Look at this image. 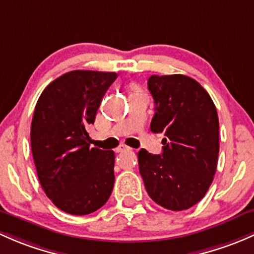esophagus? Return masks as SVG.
Listing matches in <instances>:
<instances>
[{
  "mask_svg": "<svg viewBox=\"0 0 254 254\" xmlns=\"http://www.w3.org/2000/svg\"><path fill=\"white\" fill-rule=\"evenodd\" d=\"M130 147H127V145H124V143H122V145H119V147L117 148V151L118 152H124V151H129Z\"/></svg>",
  "mask_w": 254,
  "mask_h": 254,
  "instance_id": "34e87169",
  "label": "esophagus"
}]
</instances>
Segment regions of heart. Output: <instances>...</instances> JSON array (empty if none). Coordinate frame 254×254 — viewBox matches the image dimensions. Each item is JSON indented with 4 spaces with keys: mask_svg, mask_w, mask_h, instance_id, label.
<instances>
[{
    "mask_svg": "<svg viewBox=\"0 0 254 254\" xmlns=\"http://www.w3.org/2000/svg\"><path fill=\"white\" fill-rule=\"evenodd\" d=\"M131 90H132V92H137V91H140V89H138L137 86H132V87H131Z\"/></svg>",
    "mask_w": 254,
    "mask_h": 254,
    "instance_id": "b5f03b06",
    "label": "heart"
}]
</instances>
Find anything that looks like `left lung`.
<instances>
[{"label": "left lung", "mask_w": 254, "mask_h": 254, "mask_svg": "<svg viewBox=\"0 0 254 254\" xmlns=\"http://www.w3.org/2000/svg\"><path fill=\"white\" fill-rule=\"evenodd\" d=\"M151 131L164 134L162 154L141 149L138 168L147 193L169 210L189 209L207 193L218 164L219 120L212 98L194 79L151 75Z\"/></svg>", "instance_id": "1"}]
</instances>
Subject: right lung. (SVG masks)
Wrapping results in <instances>:
<instances>
[{"label":"right lung","mask_w":254,"mask_h":254,"mask_svg":"<svg viewBox=\"0 0 254 254\" xmlns=\"http://www.w3.org/2000/svg\"><path fill=\"white\" fill-rule=\"evenodd\" d=\"M116 79L112 71H69L37 100L30 131L37 176L46 196L68 214L93 213L113 190L114 152L90 147L87 127Z\"/></svg>","instance_id":"obj_1"}]
</instances>
